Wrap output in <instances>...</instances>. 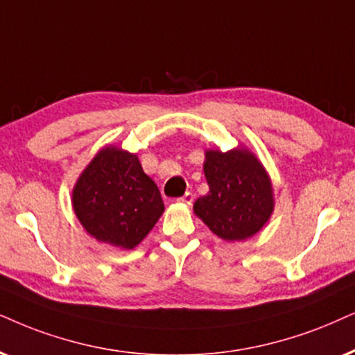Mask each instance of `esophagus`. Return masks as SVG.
Wrapping results in <instances>:
<instances>
[{
    "label": "esophagus",
    "mask_w": 355,
    "mask_h": 355,
    "mask_svg": "<svg viewBox=\"0 0 355 355\" xmlns=\"http://www.w3.org/2000/svg\"><path fill=\"white\" fill-rule=\"evenodd\" d=\"M178 201H180V203H185V205H191V201H193V193L187 191L185 195L182 196V198H178Z\"/></svg>",
    "instance_id": "esophagus-1"
}]
</instances>
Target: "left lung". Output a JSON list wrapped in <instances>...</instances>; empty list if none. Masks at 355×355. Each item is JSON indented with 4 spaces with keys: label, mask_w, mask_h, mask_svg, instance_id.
<instances>
[{
    "label": "left lung",
    "mask_w": 355,
    "mask_h": 355,
    "mask_svg": "<svg viewBox=\"0 0 355 355\" xmlns=\"http://www.w3.org/2000/svg\"><path fill=\"white\" fill-rule=\"evenodd\" d=\"M208 195L200 196L193 211L224 241H244L262 230L273 213V190L268 173L249 149L205 152Z\"/></svg>",
    "instance_id": "obj_1"
}]
</instances>
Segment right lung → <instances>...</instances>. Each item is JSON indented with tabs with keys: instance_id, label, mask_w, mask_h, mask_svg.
<instances>
[{
	"instance_id": "add662e5",
	"label": "right lung",
	"mask_w": 355,
	"mask_h": 355,
	"mask_svg": "<svg viewBox=\"0 0 355 355\" xmlns=\"http://www.w3.org/2000/svg\"><path fill=\"white\" fill-rule=\"evenodd\" d=\"M71 205L89 236L121 249L136 248L165 209L137 155L116 146L93 157L75 183Z\"/></svg>"
}]
</instances>
